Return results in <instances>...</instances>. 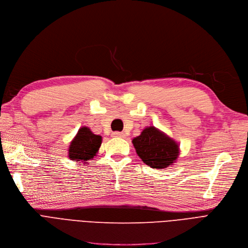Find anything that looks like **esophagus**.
<instances>
[{
	"label": "esophagus",
	"mask_w": 248,
	"mask_h": 248,
	"mask_svg": "<svg viewBox=\"0 0 248 248\" xmlns=\"http://www.w3.org/2000/svg\"><path fill=\"white\" fill-rule=\"evenodd\" d=\"M112 135L114 136V138H123L124 133L123 132H119V131H115V132L112 133Z\"/></svg>",
	"instance_id": "34e87169"
}]
</instances>
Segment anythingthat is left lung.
Instances as JSON below:
<instances>
[{
  "instance_id": "1",
  "label": "left lung",
  "mask_w": 248,
  "mask_h": 248,
  "mask_svg": "<svg viewBox=\"0 0 248 248\" xmlns=\"http://www.w3.org/2000/svg\"><path fill=\"white\" fill-rule=\"evenodd\" d=\"M132 143L143 163L152 168L168 167L178 157L177 143L154 126L143 129Z\"/></svg>"
}]
</instances>
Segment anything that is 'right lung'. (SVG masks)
<instances>
[{
  "mask_svg": "<svg viewBox=\"0 0 248 248\" xmlns=\"http://www.w3.org/2000/svg\"><path fill=\"white\" fill-rule=\"evenodd\" d=\"M100 144L101 136L93 134L87 127H82L70 144L69 157L76 162H86L95 156Z\"/></svg>",
  "mask_w": 248,
  "mask_h": 248,
  "instance_id": "right-lung-1",
  "label": "right lung"
}]
</instances>
